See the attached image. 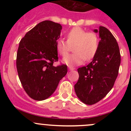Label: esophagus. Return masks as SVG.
Listing matches in <instances>:
<instances>
[{
	"label": "esophagus",
	"instance_id": "34e87169",
	"mask_svg": "<svg viewBox=\"0 0 131 131\" xmlns=\"http://www.w3.org/2000/svg\"><path fill=\"white\" fill-rule=\"evenodd\" d=\"M68 68H69L70 70H75V68H74L73 67H72V66H68Z\"/></svg>",
	"mask_w": 131,
	"mask_h": 131
}]
</instances>
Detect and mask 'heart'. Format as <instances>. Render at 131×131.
<instances>
[{
	"mask_svg": "<svg viewBox=\"0 0 131 131\" xmlns=\"http://www.w3.org/2000/svg\"><path fill=\"white\" fill-rule=\"evenodd\" d=\"M67 41L59 39L56 42V49L62 56H65L73 46V52L63 59L69 65L79 64L84 60H91L95 56L99 48V37L94 31H88L79 26L70 30L66 34Z\"/></svg>",
	"mask_w": 131,
	"mask_h": 131,
	"instance_id": "1",
	"label": "heart"
}]
</instances>
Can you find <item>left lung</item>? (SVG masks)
Here are the masks:
<instances>
[{
  "mask_svg": "<svg viewBox=\"0 0 131 131\" xmlns=\"http://www.w3.org/2000/svg\"><path fill=\"white\" fill-rule=\"evenodd\" d=\"M99 34L101 40L97 53L89 64L78 68L79 78L74 86L77 97L89 105L99 102L112 89L121 64V53L115 38L104 26H100Z\"/></svg>",
  "mask_w": 131,
  "mask_h": 131,
  "instance_id": "1",
  "label": "left lung"
}]
</instances>
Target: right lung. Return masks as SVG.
Here are the masks:
<instances>
[{
    "instance_id": "1",
    "label": "right lung",
    "mask_w": 131,
    "mask_h": 131,
    "mask_svg": "<svg viewBox=\"0 0 131 131\" xmlns=\"http://www.w3.org/2000/svg\"><path fill=\"white\" fill-rule=\"evenodd\" d=\"M61 25L51 21L40 22L28 31L19 42L16 56L18 76L23 89L31 98H48L67 73V66L59 64L56 42Z\"/></svg>"
}]
</instances>
